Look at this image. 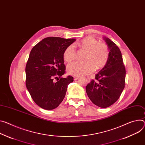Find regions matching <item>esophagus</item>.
I'll list each match as a JSON object with an SVG mask.
<instances>
[{
    "mask_svg": "<svg viewBox=\"0 0 145 145\" xmlns=\"http://www.w3.org/2000/svg\"><path fill=\"white\" fill-rule=\"evenodd\" d=\"M78 78H79V77L75 76V77H74V80H77V79H78Z\"/></svg>",
    "mask_w": 145,
    "mask_h": 145,
    "instance_id": "obj_1",
    "label": "esophagus"
}]
</instances>
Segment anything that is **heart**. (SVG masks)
Here are the masks:
<instances>
[{
    "instance_id": "obj_1",
    "label": "heart",
    "mask_w": 145,
    "mask_h": 145,
    "mask_svg": "<svg viewBox=\"0 0 145 145\" xmlns=\"http://www.w3.org/2000/svg\"><path fill=\"white\" fill-rule=\"evenodd\" d=\"M81 49L86 51L82 62H73L67 67L68 74L74 76H81L89 74L95 69L103 68L108 62L109 52L108 46L104 43H99L93 37H87L77 43ZM76 56V52L73 45L65 48L63 58L64 61L69 63L73 61Z\"/></svg>"
}]
</instances>
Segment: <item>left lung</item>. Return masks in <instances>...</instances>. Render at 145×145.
I'll use <instances>...</instances> for the list:
<instances>
[{"label":"left lung","mask_w":145,"mask_h":145,"mask_svg":"<svg viewBox=\"0 0 145 145\" xmlns=\"http://www.w3.org/2000/svg\"><path fill=\"white\" fill-rule=\"evenodd\" d=\"M103 39L110 50L108 62L96 74V81L92 80L86 89L92 102L106 108L116 102L121 94L125 87V69L119 48L108 37H103Z\"/></svg>","instance_id":"8db88e82"}]
</instances>
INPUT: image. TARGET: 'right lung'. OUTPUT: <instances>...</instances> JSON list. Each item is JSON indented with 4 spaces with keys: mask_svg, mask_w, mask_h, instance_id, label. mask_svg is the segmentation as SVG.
<instances>
[{
    "mask_svg": "<svg viewBox=\"0 0 145 145\" xmlns=\"http://www.w3.org/2000/svg\"><path fill=\"white\" fill-rule=\"evenodd\" d=\"M75 41V39L48 37L31 51L25 68L26 86L34 102L44 109L57 108L68 84L73 82V77L62 76L65 73L63 52Z\"/></svg>",
    "mask_w": 145,
    "mask_h": 145,
    "instance_id": "obj_1",
    "label": "right lung"
}]
</instances>
